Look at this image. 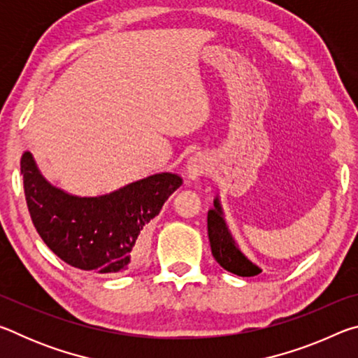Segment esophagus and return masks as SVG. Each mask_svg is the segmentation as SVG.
<instances>
[{
    "mask_svg": "<svg viewBox=\"0 0 358 358\" xmlns=\"http://www.w3.org/2000/svg\"><path fill=\"white\" fill-rule=\"evenodd\" d=\"M187 178L196 181L201 175L207 172V162H205V157L201 155L192 156L189 161H187Z\"/></svg>",
    "mask_w": 358,
    "mask_h": 358,
    "instance_id": "34e87169",
    "label": "esophagus"
}]
</instances>
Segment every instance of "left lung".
<instances>
[{
	"label": "left lung",
	"instance_id": "left-lung-1",
	"mask_svg": "<svg viewBox=\"0 0 358 358\" xmlns=\"http://www.w3.org/2000/svg\"><path fill=\"white\" fill-rule=\"evenodd\" d=\"M215 207L208 210V238L211 246V254L224 270L238 276H256L260 270L256 264H252L243 252L238 250L237 243L230 235L226 220H224L222 207L220 199H215Z\"/></svg>",
	"mask_w": 358,
	"mask_h": 358
}]
</instances>
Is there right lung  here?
<instances>
[{"mask_svg":"<svg viewBox=\"0 0 358 358\" xmlns=\"http://www.w3.org/2000/svg\"><path fill=\"white\" fill-rule=\"evenodd\" d=\"M20 171L29 216L44 243L71 266L101 275H121L142 264L148 222L183 183L162 172L104 196L78 197L48 183L29 151L22 155Z\"/></svg>","mask_w":358,"mask_h":358,"instance_id":"obj_1","label":"right lung"}]
</instances>
